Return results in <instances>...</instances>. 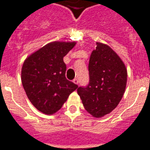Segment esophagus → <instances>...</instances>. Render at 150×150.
<instances>
[{"label":"esophagus","instance_id":"34e87169","mask_svg":"<svg viewBox=\"0 0 150 150\" xmlns=\"http://www.w3.org/2000/svg\"><path fill=\"white\" fill-rule=\"evenodd\" d=\"M74 84H76V85H78V79L77 78H75V79H74Z\"/></svg>","mask_w":150,"mask_h":150}]
</instances>
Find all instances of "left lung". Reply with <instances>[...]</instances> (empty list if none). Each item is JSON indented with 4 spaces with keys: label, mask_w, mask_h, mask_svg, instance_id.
Masks as SVG:
<instances>
[{
    "label": "left lung",
    "mask_w": 150,
    "mask_h": 150,
    "mask_svg": "<svg viewBox=\"0 0 150 150\" xmlns=\"http://www.w3.org/2000/svg\"><path fill=\"white\" fill-rule=\"evenodd\" d=\"M89 83L77 93L85 109L100 118L118 105L127 83V69L121 57L109 45L97 42L88 62Z\"/></svg>",
    "instance_id": "1"
}]
</instances>
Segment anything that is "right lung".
I'll use <instances>...</instances> for the list:
<instances>
[{
    "label": "right lung",
    "instance_id": "1",
    "mask_svg": "<svg viewBox=\"0 0 150 150\" xmlns=\"http://www.w3.org/2000/svg\"><path fill=\"white\" fill-rule=\"evenodd\" d=\"M76 42L53 41L29 55L21 69L26 95L40 112L51 115L58 111L78 86L65 77L63 58Z\"/></svg>",
    "mask_w": 150,
    "mask_h": 150
}]
</instances>
